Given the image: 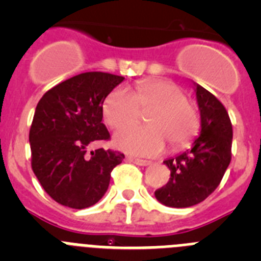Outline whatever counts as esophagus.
Returning <instances> with one entry per match:
<instances>
[{"instance_id": "34e87169", "label": "esophagus", "mask_w": 261, "mask_h": 261, "mask_svg": "<svg viewBox=\"0 0 261 261\" xmlns=\"http://www.w3.org/2000/svg\"><path fill=\"white\" fill-rule=\"evenodd\" d=\"M129 162H133L138 166H149L151 165L150 161H145V159H140V158H133V156H126Z\"/></svg>"}]
</instances>
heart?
<instances>
[{
	"instance_id": "obj_1",
	"label": "heart",
	"mask_w": 261,
	"mask_h": 261,
	"mask_svg": "<svg viewBox=\"0 0 261 261\" xmlns=\"http://www.w3.org/2000/svg\"><path fill=\"white\" fill-rule=\"evenodd\" d=\"M142 111L149 125H126L114 136V145L126 153L154 156L162 153L166 141L174 150L187 146L197 135L200 116L181 87L163 80L142 81L135 93L126 87L111 91L103 102V117L111 128L133 123Z\"/></svg>"
}]
</instances>
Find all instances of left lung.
I'll return each mask as SVG.
<instances>
[{
	"mask_svg": "<svg viewBox=\"0 0 261 261\" xmlns=\"http://www.w3.org/2000/svg\"><path fill=\"white\" fill-rule=\"evenodd\" d=\"M200 111V135L192 147L163 161L171 171L165 187L155 191V199L171 208H188L204 201L222 180L231 161L232 126L222 103L195 84Z\"/></svg>",
	"mask_w": 261,
	"mask_h": 261,
	"instance_id": "left-lung-1",
	"label": "left lung"
}]
</instances>
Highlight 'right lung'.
<instances>
[{
    "label": "right lung",
    "mask_w": 261,
    "mask_h": 261,
    "mask_svg": "<svg viewBox=\"0 0 261 261\" xmlns=\"http://www.w3.org/2000/svg\"><path fill=\"white\" fill-rule=\"evenodd\" d=\"M125 80L87 71L48 90L39 100L30 129L32 171L55 201L73 209L96 204L107 192L111 171L124 154L87 147L108 140L103 102Z\"/></svg>",
    "instance_id": "1"
}]
</instances>
